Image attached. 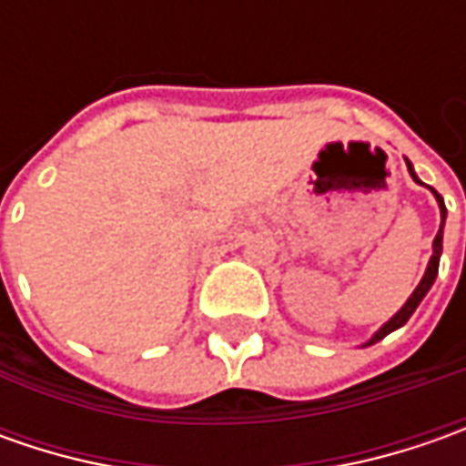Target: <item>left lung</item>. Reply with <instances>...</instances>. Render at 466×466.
<instances>
[{"mask_svg":"<svg viewBox=\"0 0 466 466\" xmlns=\"http://www.w3.org/2000/svg\"><path fill=\"white\" fill-rule=\"evenodd\" d=\"M407 170H410V176H412V178L420 184V178H418V173H415V168H412V163H410V160H407ZM431 191H433V197H436V202H439V209H441V228H439V233H436V238H433V257H431V261H428V267H425V275H422V279L418 282V288L412 290V296L404 300L402 309L394 313V316L386 321L384 327L376 331L370 339H368L363 348H368V345H376L379 339H384L386 334H391L394 329L404 327V324H407V319L415 313V309L420 306V300L428 296V290L433 288V282H436V278H439V261H441V251H443V220H446V207H443V199H441L439 191H436V188H431Z\"/></svg>","mask_w":466,"mask_h":466,"instance_id":"obj_1","label":"left lung"}]
</instances>
